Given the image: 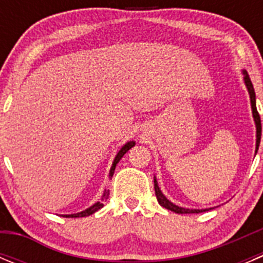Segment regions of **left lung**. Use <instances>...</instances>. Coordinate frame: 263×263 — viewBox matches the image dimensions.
I'll list each match as a JSON object with an SVG mask.
<instances>
[{"label":"left lung","mask_w":263,"mask_h":263,"mask_svg":"<svg viewBox=\"0 0 263 263\" xmlns=\"http://www.w3.org/2000/svg\"><path fill=\"white\" fill-rule=\"evenodd\" d=\"M242 76H243V83L246 85V89L249 92V97H250V105H252V113H253V118H254V124H255V154L258 152L259 147V142H261V133H262V126H261V118H259L258 111H257V105H255V92L254 88H253L252 80H250L249 75H248V72L245 69H242ZM154 188H155V195H157L158 203L160 205L166 208L168 211H173L175 213H200V212H205L208 210H212V208H204V210H195V208H183V206H179L176 204H174L173 201H170L162 191H160L159 185H158L157 178L154 176Z\"/></svg>","instance_id":"1"}]
</instances>
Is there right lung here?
<instances>
[{
	"instance_id": "1",
	"label": "right lung",
	"mask_w": 263,
	"mask_h": 263,
	"mask_svg": "<svg viewBox=\"0 0 263 263\" xmlns=\"http://www.w3.org/2000/svg\"><path fill=\"white\" fill-rule=\"evenodd\" d=\"M133 146H136V142H134V141H129V142L125 143V145L120 148V152L117 153V155L115 157V160H113V163H111L110 171H109V178H111L113 174H115L116 166H117V163L121 160V158L124 157V155L127 153V150H130ZM108 197H109V190H105L103 196H101V200L95 203L93 205H90L89 208H87V210L81 211V212H78V213H72V215H62V216L63 217H85V216H89L92 215V213L96 212V211H99L100 208H103L104 203H105Z\"/></svg>"
}]
</instances>
